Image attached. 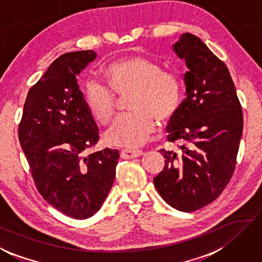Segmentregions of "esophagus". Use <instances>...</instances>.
I'll return each mask as SVG.
<instances>
[{
	"label": "esophagus",
	"instance_id": "1",
	"mask_svg": "<svg viewBox=\"0 0 262 262\" xmlns=\"http://www.w3.org/2000/svg\"><path fill=\"white\" fill-rule=\"evenodd\" d=\"M143 155V152L140 150H130V149H123L120 151V157L122 159H133L141 157Z\"/></svg>",
	"mask_w": 262,
	"mask_h": 262
}]
</instances>
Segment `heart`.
Listing matches in <instances>:
<instances>
[{
  "label": "heart",
  "mask_w": 262,
  "mask_h": 262,
  "mask_svg": "<svg viewBox=\"0 0 262 262\" xmlns=\"http://www.w3.org/2000/svg\"><path fill=\"white\" fill-rule=\"evenodd\" d=\"M104 74L116 95L132 96L128 102L130 115L119 118L107 130L105 140L108 144L141 146L154 134L156 121L167 125L179 113L182 84L177 74L163 72L156 61L142 56L126 57L108 64ZM113 93L98 82L85 85V105L101 125L110 123L116 115L117 98Z\"/></svg>",
  "instance_id": "heart-1"
}]
</instances>
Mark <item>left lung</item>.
I'll return each mask as SVG.
<instances>
[{"instance_id":"1","label":"left lung","mask_w":262,"mask_h":262,"mask_svg":"<svg viewBox=\"0 0 262 262\" xmlns=\"http://www.w3.org/2000/svg\"><path fill=\"white\" fill-rule=\"evenodd\" d=\"M173 50L185 60V97L168 127L179 150H160L164 169L154 178L164 201L193 212L220 196L234 174L243 111L226 64L196 35L184 33Z\"/></svg>"}]
</instances>
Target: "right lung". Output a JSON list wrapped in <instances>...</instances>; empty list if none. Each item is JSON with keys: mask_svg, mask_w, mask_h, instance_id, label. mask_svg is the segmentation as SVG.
<instances>
[{"mask_svg": "<svg viewBox=\"0 0 262 262\" xmlns=\"http://www.w3.org/2000/svg\"><path fill=\"white\" fill-rule=\"evenodd\" d=\"M93 50L68 52L27 94L18 136L39 192L70 217L97 213L116 178L119 151L85 155L98 142L77 75L96 58Z\"/></svg>", "mask_w": 262, "mask_h": 262, "instance_id": "right-lung-1", "label": "right lung"}]
</instances>
